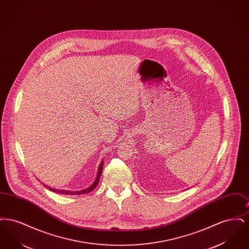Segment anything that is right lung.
Here are the masks:
<instances>
[{
  "instance_id": "obj_1",
  "label": "right lung",
  "mask_w": 249,
  "mask_h": 249,
  "mask_svg": "<svg viewBox=\"0 0 249 249\" xmlns=\"http://www.w3.org/2000/svg\"><path fill=\"white\" fill-rule=\"evenodd\" d=\"M103 165H104V162L102 161L101 165L99 167L98 175H97V178L95 179L94 183H93L90 187L87 188L86 190H79V191H70V190H55V189H51V188H49V187H48V189H49V190H51V191H53V192H57V193H59V194H68V195H80V194L89 193V192H90L91 190H94L95 188L97 187V185L99 184V180H100L101 175H102V171H103Z\"/></svg>"
}]
</instances>
